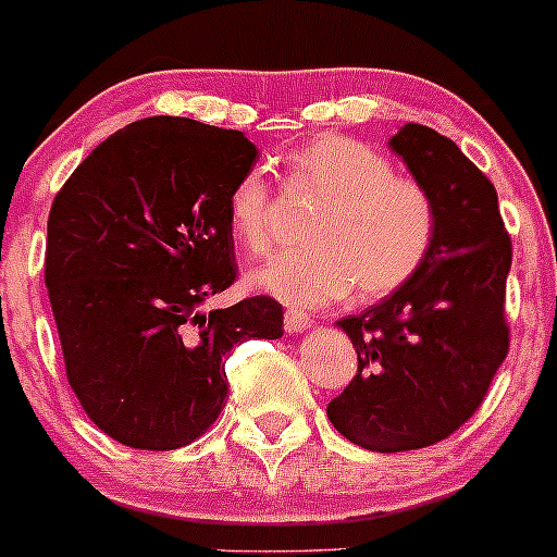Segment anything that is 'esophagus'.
I'll return each instance as SVG.
<instances>
[{
  "label": "esophagus",
  "instance_id": "esophagus-1",
  "mask_svg": "<svg viewBox=\"0 0 557 557\" xmlns=\"http://www.w3.org/2000/svg\"><path fill=\"white\" fill-rule=\"evenodd\" d=\"M311 327V317L307 314V311L301 309H288L285 311V330L293 335L304 333V330Z\"/></svg>",
  "mask_w": 557,
  "mask_h": 557
}]
</instances>
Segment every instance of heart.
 I'll use <instances>...</instances> for the list:
<instances>
[{
  "instance_id": "b5f03b06",
  "label": "heart",
  "mask_w": 557,
  "mask_h": 557,
  "mask_svg": "<svg viewBox=\"0 0 557 557\" xmlns=\"http://www.w3.org/2000/svg\"><path fill=\"white\" fill-rule=\"evenodd\" d=\"M298 187L322 206L307 240L250 272V283L296 307H325L354 290L381 301L401 290L425 264L436 237V203L418 180L396 174L383 152L344 134H320L285 156ZM227 222L250 253L272 243V189L261 171H246L230 189Z\"/></svg>"
}]
</instances>
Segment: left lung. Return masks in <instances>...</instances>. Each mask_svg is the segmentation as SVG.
<instances>
[{"label": "left lung", "mask_w": 557, "mask_h": 557, "mask_svg": "<svg viewBox=\"0 0 557 557\" xmlns=\"http://www.w3.org/2000/svg\"><path fill=\"white\" fill-rule=\"evenodd\" d=\"M388 148L431 193L436 237L405 288L335 322L359 370L327 405L335 431L386 455L442 442L481 407L510 346L512 261L497 189L449 137L405 124Z\"/></svg>", "instance_id": "left-lung-1"}]
</instances>
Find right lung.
Instances as JSON below:
<instances>
[{
	"label": "right lung",
	"instance_id": "obj_1",
	"mask_svg": "<svg viewBox=\"0 0 557 557\" xmlns=\"http://www.w3.org/2000/svg\"><path fill=\"white\" fill-rule=\"evenodd\" d=\"M256 156L243 132L152 115L110 134L54 195L45 283L65 372L119 444L203 436L227 405L232 346L283 335L269 296L203 309L235 283L227 198Z\"/></svg>",
	"mask_w": 557,
	"mask_h": 557
}]
</instances>
